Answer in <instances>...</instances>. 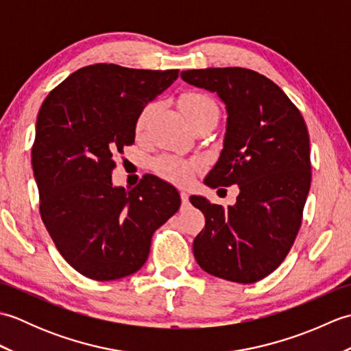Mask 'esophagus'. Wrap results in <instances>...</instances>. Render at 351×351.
<instances>
[{"label":"esophagus","mask_w":351,"mask_h":351,"mask_svg":"<svg viewBox=\"0 0 351 351\" xmlns=\"http://www.w3.org/2000/svg\"><path fill=\"white\" fill-rule=\"evenodd\" d=\"M181 200L184 205L189 204V193L187 191H181Z\"/></svg>","instance_id":"1"}]
</instances>
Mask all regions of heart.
<instances>
[{
    "mask_svg": "<svg viewBox=\"0 0 351 351\" xmlns=\"http://www.w3.org/2000/svg\"><path fill=\"white\" fill-rule=\"evenodd\" d=\"M181 110L184 116L187 117L189 122H193L197 117L206 116L210 113L219 114V107L210 96L204 93H185L181 98ZM156 111V104H147V106L140 111L136 123V131L138 136H141L147 128L149 122L152 121V117ZM154 169L164 180H167L178 185H189L193 180H195L197 166L196 162L184 160L181 156H161V158L154 162Z\"/></svg>",
    "mask_w": 351,
    "mask_h": 351,
    "instance_id": "1",
    "label": "heart"
}]
</instances>
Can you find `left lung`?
Instances as JSON below:
<instances>
[{
  "label": "left lung",
  "mask_w": 351,
  "mask_h": 351,
  "mask_svg": "<svg viewBox=\"0 0 351 351\" xmlns=\"http://www.w3.org/2000/svg\"><path fill=\"white\" fill-rule=\"evenodd\" d=\"M181 78L215 93L226 107L223 149L205 185L240 189L228 208L190 197L205 215L193 253L215 278L258 282L285 259L302 225L311 189L306 123L282 88L255 71L193 69Z\"/></svg>",
  "instance_id": "1"
}]
</instances>
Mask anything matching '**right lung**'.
I'll return each mask as SVG.
<instances>
[{"label":"right lung","mask_w":351,"mask_h":351,"mask_svg":"<svg viewBox=\"0 0 351 351\" xmlns=\"http://www.w3.org/2000/svg\"><path fill=\"white\" fill-rule=\"evenodd\" d=\"M178 73L98 63L73 72L42 104L32 149L40 215L62 256L86 278L138 271L154 232L180 210V193L154 175L132 190L111 181L140 111Z\"/></svg>","instance_id":"1"}]
</instances>
